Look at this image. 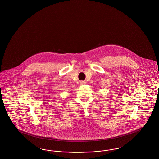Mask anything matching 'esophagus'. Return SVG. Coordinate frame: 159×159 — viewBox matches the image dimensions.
I'll return each instance as SVG.
<instances>
[{
	"instance_id": "1",
	"label": "esophagus",
	"mask_w": 159,
	"mask_h": 159,
	"mask_svg": "<svg viewBox=\"0 0 159 159\" xmlns=\"http://www.w3.org/2000/svg\"><path fill=\"white\" fill-rule=\"evenodd\" d=\"M80 84L81 86H83V85L86 84V83L85 82H84V81H81V82H80Z\"/></svg>"
}]
</instances>
